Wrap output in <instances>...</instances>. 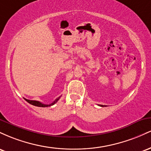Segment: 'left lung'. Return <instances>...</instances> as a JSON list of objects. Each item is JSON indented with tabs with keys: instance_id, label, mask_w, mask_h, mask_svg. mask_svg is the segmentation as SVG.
I'll return each instance as SVG.
<instances>
[{
	"instance_id": "obj_1",
	"label": "left lung",
	"mask_w": 151,
	"mask_h": 151,
	"mask_svg": "<svg viewBox=\"0 0 151 151\" xmlns=\"http://www.w3.org/2000/svg\"><path fill=\"white\" fill-rule=\"evenodd\" d=\"M100 106H102V107H103V106H104V105H99Z\"/></svg>"
}]
</instances>
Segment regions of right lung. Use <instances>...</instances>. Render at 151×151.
Segmentation results:
<instances>
[{"label": "right lung", "instance_id": "1", "mask_svg": "<svg viewBox=\"0 0 151 151\" xmlns=\"http://www.w3.org/2000/svg\"><path fill=\"white\" fill-rule=\"evenodd\" d=\"M60 97H58V99H56L52 103L50 104H44L41 103V102L38 101H34V100H29V99H25V100L26 101L28 102L29 104H30L33 105V106H38V107H48V106H52L55 104V103H57L59 99H60Z\"/></svg>", "mask_w": 151, "mask_h": 151}]
</instances>
